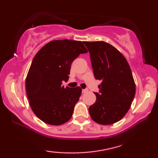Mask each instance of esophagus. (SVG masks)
<instances>
[{"mask_svg":"<svg viewBox=\"0 0 158 158\" xmlns=\"http://www.w3.org/2000/svg\"><path fill=\"white\" fill-rule=\"evenodd\" d=\"M88 91V89H83L82 90V93H83V94H85V93H86Z\"/></svg>","mask_w":158,"mask_h":158,"instance_id":"esophagus-1","label":"esophagus"}]
</instances>
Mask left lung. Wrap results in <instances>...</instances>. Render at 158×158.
I'll return each instance as SVG.
<instances>
[{
    "instance_id": "1",
    "label": "left lung",
    "mask_w": 158,
    "mask_h": 158,
    "mask_svg": "<svg viewBox=\"0 0 158 158\" xmlns=\"http://www.w3.org/2000/svg\"><path fill=\"white\" fill-rule=\"evenodd\" d=\"M90 53L94 75L101 81L96 101L88 109L100 124L116 123L125 116L135 96V84L128 62L119 51L104 42H83Z\"/></svg>"
}]
</instances>
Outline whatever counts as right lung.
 <instances>
[{
  "instance_id": "right-lung-1",
  "label": "right lung",
  "mask_w": 158,
  "mask_h": 158,
  "mask_svg": "<svg viewBox=\"0 0 158 158\" xmlns=\"http://www.w3.org/2000/svg\"><path fill=\"white\" fill-rule=\"evenodd\" d=\"M88 52L81 41H51L36 53L26 79V91L30 106L42 122L61 125L72 117L82 89L64 88L71 63L81 54Z\"/></svg>"
}]
</instances>
